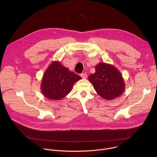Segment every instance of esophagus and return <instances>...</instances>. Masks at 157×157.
<instances>
[{
    "mask_svg": "<svg viewBox=\"0 0 157 157\" xmlns=\"http://www.w3.org/2000/svg\"><path fill=\"white\" fill-rule=\"evenodd\" d=\"M80 76H81V78H83V79H86L87 77V75H86V73H81V74L80 75Z\"/></svg>",
    "mask_w": 157,
    "mask_h": 157,
    "instance_id": "esophagus-1",
    "label": "esophagus"
}]
</instances>
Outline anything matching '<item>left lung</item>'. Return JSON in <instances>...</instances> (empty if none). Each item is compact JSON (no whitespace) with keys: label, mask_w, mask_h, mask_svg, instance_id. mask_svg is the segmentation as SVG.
<instances>
[{"label":"left lung","mask_w":157,"mask_h":157,"mask_svg":"<svg viewBox=\"0 0 157 157\" xmlns=\"http://www.w3.org/2000/svg\"><path fill=\"white\" fill-rule=\"evenodd\" d=\"M96 72L88 79L96 93L106 100L119 97L125 90V82L121 72L110 64L99 63L95 66Z\"/></svg>","instance_id":"obj_1"}]
</instances>
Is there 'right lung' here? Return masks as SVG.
Segmentation results:
<instances>
[{
    "instance_id": "right-lung-1",
    "label": "right lung",
    "mask_w": 157,
    "mask_h": 157,
    "mask_svg": "<svg viewBox=\"0 0 157 157\" xmlns=\"http://www.w3.org/2000/svg\"><path fill=\"white\" fill-rule=\"evenodd\" d=\"M81 77L70 71L61 62L53 61L44 73L41 82L43 96L50 100H60L68 95Z\"/></svg>"
}]
</instances>
